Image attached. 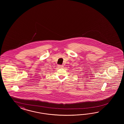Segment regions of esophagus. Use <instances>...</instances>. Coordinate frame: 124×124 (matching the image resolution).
<instances>
[{
  "instance_id": "esophagus-1",
  "label": "esophagus",
  "mask_w": 124,
  "mask_h": 124,
  "mask_svg": "<svg viewBox=\"0 0 124 124\" xmlns=\"http://www.w3.org/2000/svg\"><path fill=\"white\" fill-rule=\"evenodd\" d=\"M58 66L59 68H62L64 67V66L62 65H58Z\"/></svg>"
}]
</instances>
